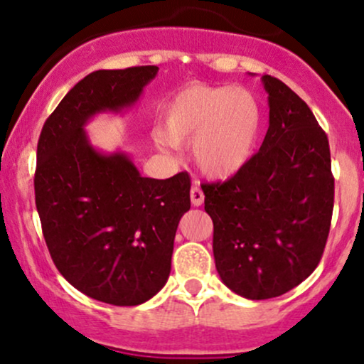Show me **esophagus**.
<instances>
[{
    "label": "esophagus",
    "mask_w": 364,
    "mask_h": 364,
    "mask_svg": "<svg viewBox=\"0 0 364 364\" xmlns=\"http://www.w3.org/2000/svg\"><path fill=\"white\" fill-rule=\"evenodd\" d=\"M190 196H191V203H193L195 207H200L203 203V200H205V195H203L202 188L196 185V183H195L193 186H191Z\"/></svg>",
    "instance_id": "1"
}]
</instances>
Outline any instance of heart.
<instances>
[{
    "mask_svg": "<svg viewBox=\"0 0 364 364\" xmlns=\"http://www.w3.org/2000/svg\"><path fill=\"white\" fill-rule=\"evenodd\" d=\"M263 111L253 92L241 87H190L164 112L161 147L195 144L193 156L208 178L235 176L252 161L262 135Z\"/></svg>",
    "mask_w": 364,
    "mask_h": 364,
    "instance_id": "obj_1",
    "label": "heart"
}]
</instances>
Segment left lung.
Listing matches in <instances>:
<instances>
[{
	"instance_id": "1",
	"label": "left lung",
	"mask_w": 364,
	"mask_h": 364,
	"mask_svg": "<svg viewBox=\"0 0 364 364\" xmlns=\"http://www.w3.org/2000/svg\"><path fill=\"white\" fill-rule=\"evenodd\" d=\"M262 82L270 111L260 150L228 181L202 185L217 272L248 299L277 298L316 269L333 210L327 135L286 83Z\"/></svg>"
}]
</instances>
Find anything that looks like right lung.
I'll return each instance as SVG.
<instances>
[{"label":"right lung","mask_w":364,"mask_h":364,"mask_svg":"<svg viewBox=\"0 0 364 364\" xmlns=\"http://www.w3.org/2000/svg\"><path fill=\"white\" fill-rule=\"evenodd\" d=\"M157 66L97 70L46 119L37 144L36 207L60 274L97 301L136 306L164 287L174 236L190 210V174L140 176L123 152L101 154L85 123L139 101Z\"/></svg>","instance_id":"1"}]
</instances>
